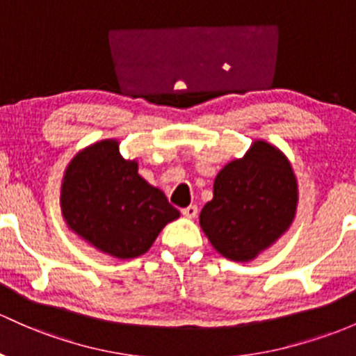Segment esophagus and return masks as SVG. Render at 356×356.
<instances>
[{
    "instance_id": "34e87169",
    "label": "esophagus",
    "mask_w": 356,
    "mask_h": 356,
    "mask_svg": "<svg viewBox=\"0 0 356 356\" xmlns=\"http://www.w3.org/2000/svg\"><path fill=\"white\" fill-rule=\"evenodd\" d=\"M181 213L186 217V219H195L198 213V207L197 205H188V207L181 209Z\"/></svg>"
}]
</instances>
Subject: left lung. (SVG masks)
I'll return each instance as SVG.
<instances>
[{
	"instance_id": "obj_1",
	"label": "left lung",
	"mask_w": 356,
	"mask_h": 356,
	"mask_svg": "<svg viewBox=\"0 0 356 356\" xmlns=\"http://www.w3.org/2000/svg\"><path fill=\"white\" fill-rule=\"evenodd\" d=\"M297 178L280 149L254 140L244 158L227 163L200 212L210 244L232 261H251L268 250L296 217Z\"/></svg>"
}]
</instances>
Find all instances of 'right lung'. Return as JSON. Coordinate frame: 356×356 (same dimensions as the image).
Returning a JSON list of instances; mask_svg holds the SVG:
<instances>
[{
  "mask_svg": "<svg viewBox=\"0 0 356 356\" xmlns=\"http://www.w3.org/2000/svg\"><path fill=\"white\" fill-rule=\"evenodd\" d=\"M67 227L102 253L137 258L152 246L179 212L166 195L137 173V161L120 156L118 140L105 139L79 151L60 186Z\"/></svg>",
  "mask_w": 356,
  "mask_h": 356,
  "instance_id": "right-lung-1",
  "label": "right lung"
}]
</instances>
